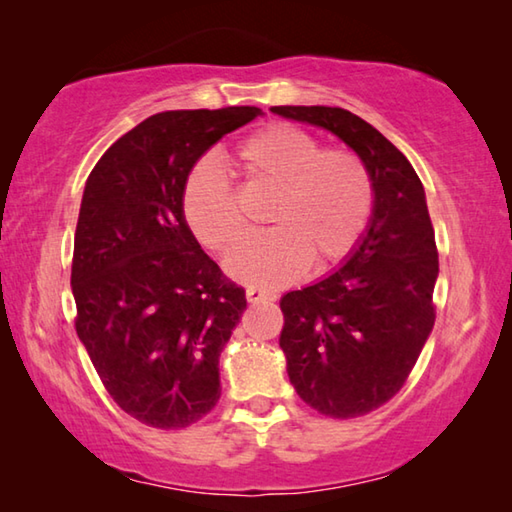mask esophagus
Masks as SVG:
<instances>
[{
	"label": "esophagus",
	"mask_w": 512,
	"mask_h": 512,
	"mask_svg": "<svg viewBox=\"0 0 512 512\" xmlns=\"http://www.w3.org/2000/svg\"><path fill=\"white\" fill-rule=\"evenodd\" d=\"M246 298H248V302H253V305H259V302H275L277 300V293L257 289V287H250L246 291Z\"/></svg>",
	"instance_id": "1"
}]
</instances>
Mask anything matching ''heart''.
<instances>
[{
	"label": "heart",
	"mask_w": 512,
	"mask_h": 512,
	"mask_svg": "<svg viewBox=\"0 0 512 512\" xmlns=\"http://www.w3.org/2000/svg\"><path fill=\"white\" fill-rule=\"evenodd\" d=\"M250 185L277 189L268 212L273 230L228 257L225 268L253 287H284L311 259L329 266L348 257L366 235L375 212V185L357 153L323 149L314 135L289 124L250 133L232 153ZM183 216L192 235L228 255L244 241L248 223L235 192L214 167H198L183 189Z\"/></svg>",
	"instance_id": "b5f03b06"
}]
</instances>
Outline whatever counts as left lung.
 <instances>
[{"label":"left lung","instance_id":"1","mask_svg":"<svg viewBox=\"0 0 512 512\" xmlns=\"http://www.w3.org/2000/svg\"><path fill=\"white\" fill-rule=\"evenodd\" d=\"M271 110L334 133L375 185V212L348 262L280 302V348L302 402L329 418H359L400 393L436 320L438 248L424 187L404 153L350 110Z\"/></svg>","mask_w":512,"mask_h":512}]
</instances>
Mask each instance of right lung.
<instances>
[{"label":"right lung","mask_w":512,"mask_h":512,"mask_svg":"<svg viewBox=\"0 0 512 512\" xmlns=\"http://www.w3.org/2000/svg\"><path fill=\"white\" fill-rule=\"evenodd\" d=\"M262 110H169L103 153L74 235L76 334L112 400L155 429H183L221 397L219 357L246 291L203 253L183 216L196 160Z\"/></svg>","instance_id":"obj_1"}]
</instances>
